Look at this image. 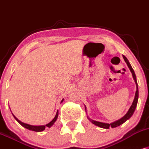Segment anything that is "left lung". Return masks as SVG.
Segmentation results:
<instances>
[{
  "label": "left lung",
  "mask_w": 149,
  "mask_h": 149,
  "mask_svg": "<svg viewBox=\"0 0 149 149\" xmlns=\"http://www.w3.org/2000/svg\"><path fill=\"white\" fill-rule=\"evenodd\" d=\"M123 58H124V61H125V63H127V66H128L129 69H130V70L131 71V72H132V77H133V79H134V81H135V83H136V86H137V91H136V93H135V96H134L133 102H132V105H131L130 108V109H129L128 111H127L126 114H125V116L123 117V118H120V119L116 120V121L113 122V123H110V124L105 123H102V122L95 121V120L90 119V120L93 123L95 124V125H97V126L102 127V128L109 129V127H116L117 126H119V125H121V124H123V123H125V122L127 120H128L129 118H130V117L132 116V114H133L134 110H135V109H136V107H137V102H138V97H139V91H138V86H137V79H136V75H135V74H134V70L132 69V66H131V65L130 64V63H129L128 60H127V58L125 57V56H123ZM85 109H86V107H85Z\"/></svg>",
  "instance_id": "8db88e82"
}]
</instances>
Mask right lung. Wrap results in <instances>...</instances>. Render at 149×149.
I'll list each match as a JSON object with an SVG mask.
<instances>
[{"instance_id": "add662e5", "label": "right lung", "mask_w": 149, "mask_h": 149, "mask_svg": "<svg viewBox=\"0 0 149 149\" xmlns=\"http://www.w3.org/2000/svg\"><path fill=\"white\" fill-rule=\"evenodd\" d=\"M63 101V100H62V101H61V102H62ZM58 115V111H57L55 117H54V119L52 120V121L50 122V123H49L48 124H47V125H38V126H37V125H29V124H26V123H22V122H21L20 120L17 119V118H16V117H15V116H14V115H13V116H14V117H15V119L17 120V122H18V123H19V124H21V125H22L23 127H25V128L28 129V130H30L36 131V132H42V131L45 130V127H50L51 126H52V125H54V123H55L56 120V119H57Z\"/></svg>"}]
</instances>
